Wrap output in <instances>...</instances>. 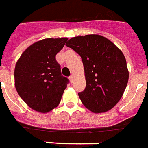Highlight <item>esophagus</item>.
<instances>
[{"label":"esophagus","instance_id":"1","mask_svg":"<svg viewBox=\"0 0 148 148\" xmlns=\"http://www.w3.org/2000/svg\"><path fill=\"white\" fill-rule=\"evenodd\" d=\"M69 79H70V81H71V83H73L74 82V75H71V77H69Z\"/></svg>","mask_w":148,"mask_h":148}]
</instances>
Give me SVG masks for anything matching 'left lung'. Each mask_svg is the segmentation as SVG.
Instances as JSON below:
<instances>
[{"label":"left lung","mask_w":148,"mask_h":148,"mask_svg":"<svg viewBox=\"0 0 148 148\" xmlns=\"http://www.w3.org/2000/svg\"><path fill=\"white\" fill-rule=\"evenodd\" d=\"M66 45L82 60L86 86L78 96L83 105L93 113L112 109L123 96L129 81L124 54L113 42L99 34L74 37Z\"/></svg>","instance_id":"1"}]
</instances>
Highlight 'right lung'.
Segmentation results:
<instances>
[{
	"instance_id": "right-lung-1",
	"label": "right lung",
	"mask_w": 148,
	"mask_h": 148,
	"mask_svg": "<svg viewBox=\"0 0 148 148\" xmlns=\"http://www.w3.org/2000/svg\"><path fill=\"white\" fill-rule=\"evenodd\" d=\"M67 38H46L29 45L19 57L14 71L16 91L26 103L40 113L60 104L68 79L61 75L56 56Z\"/></svg>"
}]
</instances>
